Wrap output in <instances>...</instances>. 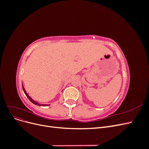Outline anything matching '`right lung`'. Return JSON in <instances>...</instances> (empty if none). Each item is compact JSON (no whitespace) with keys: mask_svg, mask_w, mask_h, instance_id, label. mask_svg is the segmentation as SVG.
Listing matches in <instances>:
<instances>
[{"mask_svg":"<svg viewBox=\"0 0 149 149\" xmlns=\"http://www.w3.org/2000/svg\"><path fill=\"white\" fill-rule=\"evenodd\" d=\"M22 88H23V91H24V93L25 94V95L26 96V97H27L29 99V100L32 102V103H33L34 104H35V105H37V106H49V104H40L38 103V102H36L35 101H34L32 98H31L29 94L26 93V91H25V88H24V86H23V84H22Z\"/></svg>","mask_w":149,"mask_h":149,"instance_id":"1","label":"right lung"}]
</instances>
